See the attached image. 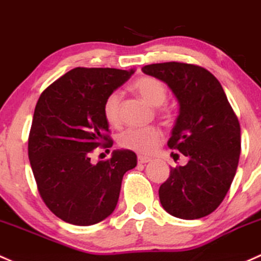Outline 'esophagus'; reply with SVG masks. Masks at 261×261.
<instances>
[{
	"label": "esophagus",
	"mask_w": 261,
	"mask_h": 261,
	"mask_svg": "<svg viewBox=\"0 0 261 261\" xmlns=\"http://www.w3.org/2000/svg\"><path fill=\"white\" fill-rule=\"evenodd\" d=\"M151 161V159L147 158V156H141L140 155L138 158V163L139 164H146V163H150Z\"/></svg>",
	"instance_id": "esophagus-1"
}]
</instances>
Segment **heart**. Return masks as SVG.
Returning <instances> with one entry per match:
<instances>
[{
    "label": "heart",
    "mask_w": 261,
    "mask_h": 261,
    "mask_svg": "<svg viewBox=\"0 0 261 261\" xmlns=\"http://www.w3.org/2000/svg\"><path fill=\"white\" fill-rule=\"evenodd\" d=\"M133 89L152 106H160L165 102L167 89L163 81L152 76L140 77L133 84ZM121 94L112 91L103 102V115L111 125H117L121 119ZM163 133L158 127L127 128L120 134L119 144L122 147L140 153H150L160 145Z\"/></svg>",
    "instance_id": "obj_1"
}]
</instances>
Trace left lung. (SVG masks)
Returning a JSON list of instances; mask_svg holds the SVG:
<instances>
[{
    "instance_id": "1",
    "label": "left lung",
    "mask_w": 261,
    "mask_h": 261,
    "mask_svg": "<svg viewBox=\"0 0 261 261\" xmlns=\"http://www.w3.org/2000/svg\"><path fill=\"white\" fill-rule=\"evenodd\" d=\"M142 72L165 82L176 96L180 112L167 146L189 159L185 166L171 167L161 184V205L176 218H204L218 209L234 180L239 120L220 82L201 66L163 62L144 66Z\"/></svg>"
}]
</instances>
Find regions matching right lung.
<instances>
[{"instance_id": "1", "label": "right lung", "mask_w": 261, "mask_h": 261, "mask_svg": "<svg viewBox=\"0 0 261 261\" xmlns=\"http://www.w3.org/2000/svg\"><path fill=\"white\" fill-rule=\"evenodd\" d=\"M134 71L76 67L43 90L35 108L29 159L38 193L57 218L94 225L111 215L122 177L138 164L136 153L115 150L108 160L91 163L97 147L109 149L103 102Z\"/></svg>"}]
</instances>
